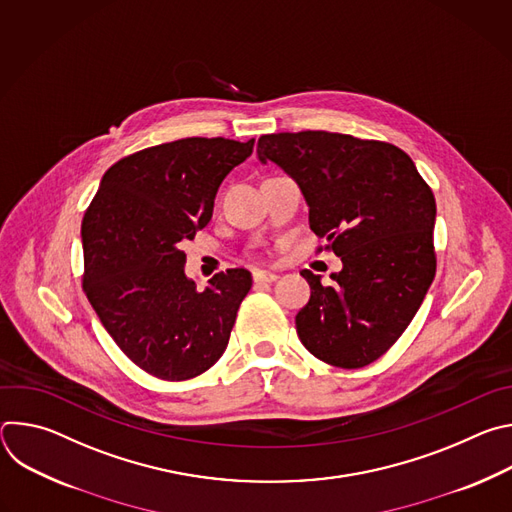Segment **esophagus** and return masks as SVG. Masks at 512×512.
<instances>
[{
    "instance_id": "esophagus-1",
    "label": "esophagus",
    "mask_w": 512,
    "mask_h": 512,
    "mask_svg": "<svg viewBox=\"0 0 512 512\" xmlns=\"http://www.w3.org/2000/svg\"><path fill=\"white\" fill-rule=\"evenodd\" d=\"M275 279H277V275L271 273V271H261V269L253 271V281L255 283H273Z\"/></svg>"
}]
</instances>
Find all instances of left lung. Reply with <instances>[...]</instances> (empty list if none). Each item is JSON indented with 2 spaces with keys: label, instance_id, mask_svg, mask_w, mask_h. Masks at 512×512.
I'll use <instances>...</instances> for the list:
<instances>
[{
  "label": "left lung",
  "instance_id": "obj_1",
  "mask_svg": "<svg viewBox=\"0 0 512 512\" xmlns=\"http://www.w3.org/2000/svg\"><path fill=\"white\" fill-rule=\"evenodd\" d=\"M257 158L296 180L310 229L342 259L332 285L302 271L312 289L296 316L302 344L334 367H367L405 332L433 281V192L403 150L344 133L261 135Z\"/></svg>",
  "mask_w": 512,
  "mask_h": 512
}]
</instances>
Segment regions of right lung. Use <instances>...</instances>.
<instances>
[{
	"label": "right lung",
	"mask_w": 512,
	"mask_h": 512,
	"mask_svg": "<svg viewBox=\"0 0 512 512\" xmlns=\"http://www.w3.org/2000/svg\"><path fill=\"white\" fill-rule=\"evenodd\" d=\"M225 137H186L113 164L83 218V289L105 330L139 369L186 381L223 356L253 285L227 269L200 291L180 249L212 218L227 174L253 152Z\"/></svg>",
	"instance_id": "obj_1"
}]
</instances>
